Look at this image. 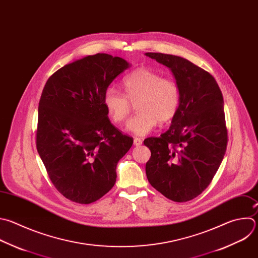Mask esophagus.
<instances>
[{"instance_id":"1","label":"esophagus","mask_w":258,"mask_h":258,"mask_svg":"<svg viewBox=\"0 0 258 258\" xmlns=\"http://www.w3.org/2000/svg\"><path fill=\"white\" fill-rule=\"evenodd\" d=\"M142 144H143V141L141 139H139V138L134 139V145L135 146H141Z\"/></svg>"}]
</instances>
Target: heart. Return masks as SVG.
Returning a JSON list of instances; mask_svg holds the SVG:
<instances>
[{"label":"heart","mask_w":258,"mask_h":258,"mask_svg":"<svg viewBox=\"0 0 258 258\" xmlns=\"http://www.w3.org/2000/svg\"><path fill=\"white\" fill-rule=\"evenodd\" d=\"M124 95L114 88H108L103 95V104L111 119L120 124L128 117L132 104L139 111L126 124V132L137 136L150 134L159 121L172 119L178 110L180 90L178 85L159 74L139 68L123 81Z\"/></svg>","instance_id":"1"}]
</instances>
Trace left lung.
I'll list each match as a JSON object with an SVG mask.
<instances>
[{
    "mask_svg": "<svg viewBox=\"0 0 258 258\" xmlns=\"http://www.w3.org/2000/svg\"><path fill=\"white\" fill-rule=\"evenodd\" d=\"M169 68L180 90L179 107L169 130L144 141L150 184L167 199L184 203L211 183L227 148L224 100L215 78L181 56L145 53Z\"/></svg>",
    "mask_w": 258,
    "mask_h": 258,
    "instance_id": "left-lung-1",
    "label": "left lung"
}]
</instances>
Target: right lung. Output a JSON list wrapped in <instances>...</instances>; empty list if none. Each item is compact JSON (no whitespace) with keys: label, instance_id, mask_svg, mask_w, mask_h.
I'll return each instance as SVG.
<instances>
[{"label":"right lung","instance_id":"add662e5","mask_svg":"<svg viewBox=\"0 0 258 258\" xmlns=\"http://www.w3.org/2000/svg\"><path fill=\"white\" fill-rule=\"evenodd\" d=\"M130 67L107 53L87 55L57 70L44 86L36 148L51 182L72 202L87 205L106 195L134 143L110 122L103 104L109 85Z\"/></svg>","mask_w":258,"mask_h":258}]
</instances>
